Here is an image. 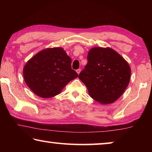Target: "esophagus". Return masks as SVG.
I'll use <instances>...</instances> for the list:
<instances>
[{
  "label": "esophagus",
  "instance_id": "esophagus-1",
  "mask_svg": "<svg viewBox=\"0 0 152 152\" xmlns=\"http://www.w3.org/2000/svg\"><path fill=\"white\" fill-rule=\"evenodd\" d=\"M80 71H81L80 69H78V70H76V72L78 73V74H79L80 72Z\"/></svg>",
  "mask_w": 152,
  "mask_h": 152
}]
</instances>
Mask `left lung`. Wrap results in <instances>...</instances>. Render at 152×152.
Masks as SVG:
<instances>
[{
    "instance_id": "left-lung-1",
    "label": "left lung",
    "mask_w": 152,
    "mask_h": 152,
    "mask_svg": "<svg viewBox=\"0 0 152 152\" xmlns=\"http://www.w3.org/2000/svg\"><path fill=\"white\" fill-rule=\"evenodd\" d=\"M88 63L78 78L89 95L102 104H110L121 96L130 80L128 63L113 49L93 48L87 56Z\"/></svg>"
}]
</instances>
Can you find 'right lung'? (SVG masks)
I'll return each mask as SVG.
<instances>
[{
	"mask_svg": "<svg viewBox=\"0 0 152 152\" xmlns=\"http://www.w3.org/2000/svg\"><path fill=\"white\" fill-rule=\"evenodd\" d=\"M71 62V58L61 48L41 51L25 64V83L37 96L46 99L55 96L78 76L72 69Z\"/></svg>",
	"mask_w": 152,
	"mask_h": 152,
	"instance_id": "1",
	"label": "right lung"
}]
</instances>
